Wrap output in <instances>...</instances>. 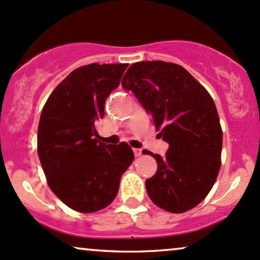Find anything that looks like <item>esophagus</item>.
Here are the masks:
<instances>
[{
    "instance_id": "34e87169",
    "label": "esophagus",
    "mask_w": 260,
    "mask_h": 260,
    "mask_svg": "<svg viewBox=\"0 0 260 260\" xmlns=\"http://www.w3.org/2000/svg\"><path fill=\"white\" fill-rule=\"evenodd\" d=\"M134 154H135V156H140L141 154H142V150L139 148H134Z\"/></svg>"
}]
</instances>
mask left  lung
I'll use <instances>...</instances> for the list:
<instances>
[{
	"label": "left lung",
	"instance_id": "obj_1",
	"mask_svg": "<svg viewBox=\"0 0 260 260\" xmlns=\"http://www.w3.org/2000/svg\"><path fill=\"white\" fill-rule=\"evenodd\" d=\"M121 85L169 143L165 156L142 152L158 164L146 181L150 200L172 213L191 210L210 193L220 168L223 133L212 98L187 70L160 60L131 65Z\"/></svg>",
	"mask_w": 260,
	"mask_h": 260
}]
</instances>
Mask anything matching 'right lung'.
Segmentation results:
<instances>
[{
	"label": "right lung",
	"mask_w": 260,
	"mask_h": 260,
	"mask_svg": "<svg viewBox=\"0 0 260 260\" xmlns=\"http://www.w3.org/2000/svg\"><path fill=\"white\" fill-rule=\"evenodd\" d=\"M129 63H90L76 69L54 89L41 113L37 152L52 191L72 210L107 207L134 152L127 143L100 142L96 120Z\"/></svg>",
	"instance_id": "right-lung-1"
}]
</instances>
